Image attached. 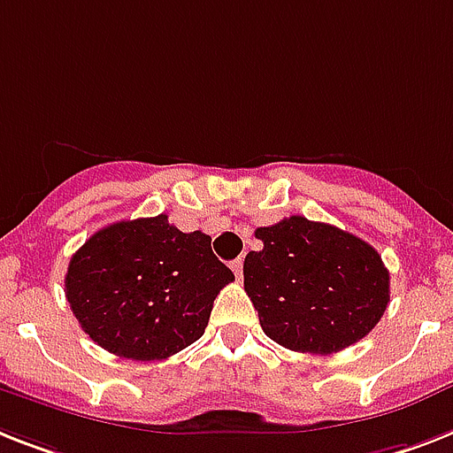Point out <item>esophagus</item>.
Instances as JSON below:
<instances>
[{"label":"esophagus","mask_w":453,"mask_h":453,"mask_svg":"<svg viewBox=\"0 0 453 453\" xmlns=\"http://www.w3.org/2000/svg\"><path fill=\"white\" fill-rule=\"evenodd\" d=\"M231 271L235 273V278H238V280L242 278V259H241V257H238L235 261H231Z\"/></svg>","instance_id":"obj_1"}]
</instances>
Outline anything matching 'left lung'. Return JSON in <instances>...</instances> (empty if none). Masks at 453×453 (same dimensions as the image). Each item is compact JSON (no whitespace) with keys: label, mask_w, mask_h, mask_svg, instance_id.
<instances>
[{"label":"left lung","mask_w":453,"mask_h":453,"mask_svg":"<svg viewBox=\"0 0 453 453\" xmlns=\"http://www.w3.org/2000/svg\"><path fill=\"white\" fill-rule=\"evenodd\" d=\"M254 235L242 264L245 291L264 334L308 354H334L375 328L388 305L382 257L354 234L291 215Z\"/></svg>","instance_id":"obj_1"}]
</instances>
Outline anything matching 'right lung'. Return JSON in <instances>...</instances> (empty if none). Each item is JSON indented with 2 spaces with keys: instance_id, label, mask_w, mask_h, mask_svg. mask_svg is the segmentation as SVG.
Wrapping results in <instances>:
<instances>
[{
  "instance_id": "add662e5",
  "label": "right lung",
  "mask_w": 453,
  "mask_h": 453,
  "mask_svg": "<svg viewBox=\"0 0 453 453\" xmlns=\"http://www.w3.org/2000/svg\"><path fill=\"white\" fill-rule=\"evenodd\" d=\"M234 273L211 235L182 234L166 215L108 224L89 235L65 278L78 324L96 345L132 361H159L203 335L212 301Z\"/></svg>"
}]
</instances>
